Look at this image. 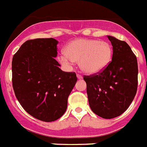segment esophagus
I'll use <instances>...</instances> for the list:
<instances>
[{
    "label": "esophagus",
    "instance_id": "34e87169",
    "mask_svg": "<svg viewBox=\"0 0 147 147\" xmlns=\"http://www.w3.org/2000/svg\"><path fill=\"white\" fill-rule=\"evenodd\" d=\"M77 78H78V79H79V80H81V79H83V76L80 75H79V74H78V75H77Z\"/></svg>",
    "mask_w": 147,
    "mask_h": 147
}]
</instances>
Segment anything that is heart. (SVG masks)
Instances as JSON below:
<instances>
[{
  "mask_svg": "<svg viewBox=\"0 0 147 147\" xmlns=\"http://www.w3.org/2000/svg\"><path fill=\"white\" fill-rule=\"evenodd\" d=\"M113 48L105 41L78 39L67 45L65 53L59 59L64 64L78 61L79 67L84 73L94 75L101 72L111 62Z\"/></svg>",
  "mask_w": 147,
  "mask_h": 147,
  "instance_id": "b5f03b06",
  "label": "heart"
}]
</instances>
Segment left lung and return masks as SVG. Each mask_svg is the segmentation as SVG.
I'll return each instance as SVG.
<instances>
[{
	"mask_svg": "<svg viewBox=\"0 0 147 147\" xmlns=\"http://www.w3.org/2000/svg\"><path fill=\"white\" fill-rule=\"evenodd\" d=\"M107 36L113 46L111 62L100 73L83 79L92 111L103 119H113L122 114L136 96L138 63L127 42Z\"/></svg>",
	"mask_w": 147,
	"mask_h": 147,
	"instance_id": "8db88e82",
	"label": "left lung"
}]
</instances>
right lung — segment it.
<instances>
[{
    "label": "right lung",
    "instance_id": "right-lung-1",
    "mask_svg": "<svg viewBox=\"0 0 147 147\" xmlns=\"http://www.w3.org/2000/svg\"><path fill=\"white\" fill-rule=\"evenodd\" d=\"M56 39L28 40L12 59V86L22 107L43 121L59 119L65 113L67 100L77 82L75 72L62 71L55 60Z\"/></svg>",
    "mask_w": 147,
    "mask_h": 147
}]
</instances>
